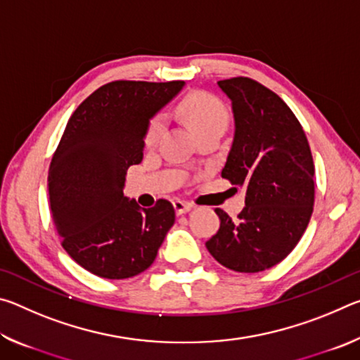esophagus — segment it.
I'll list each match as a JSON object with an SVG mask.
<instances>
[{"label": "esophagus", "mask_w": 360, "mask_h": 360, "mask_svg": "<svg viewBox=\"0 0 360 360\" xmlns=\"http://www.w3.org/2000/svg\"><path fill=\"white\" fill-rule=\"evenodd\" d=\"M173 206H174L176 214H184V212L191 211V210L193 208V205H192V203H188V202H182V200H174V202H173Z\"/></svg>", "instance_id": "obj_1"}]
</instances>
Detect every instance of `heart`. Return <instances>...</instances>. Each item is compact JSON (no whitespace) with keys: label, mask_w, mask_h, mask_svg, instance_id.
Instances as JSON below:
<instances>
[{"label":"heart","mask_w":360,"mask_h":360,"mask_svg":"<svg viewBox=\"0 0 360 360\" xmlns=\"http://www.w3.org/2000/svg\"><path fill=\"white\" fill-rule=\"evenodd\" d=\"M176 112L186 122L198 139L212 135V133H224L229 125V111L224 103L214 95L206 92H192L182 98ZM165 130V122L160 115H154L148 120L143 135V144L146 149H154L160 141Z\"/></svg>","instance_id":"obj_1"}]
</instances>
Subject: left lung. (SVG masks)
<instances>
[{"label":"left lung","mask_w":360,"mask_h":360,"mask_svg":"<svg viewBox=\"0 0 360 360\" xmlns=\"http://www.w3.org/2000/svg\"><path fill=\"white\" fill-rule=\"evenodd\" d=\"M231 100L235 138L222 178L246 191L236 221L221 208V227L206 241L219 264L259 273L284 260L308 227L314 205V163L290 108L265 85L238 76L219 81Z\"/></svg>","instance_id":"1"}]
</instances>
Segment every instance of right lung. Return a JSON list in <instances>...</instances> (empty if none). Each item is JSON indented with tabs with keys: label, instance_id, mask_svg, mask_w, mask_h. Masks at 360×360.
I'll list each match as a JSON object with an SVG mask.
<instances>
[{
	"label": "right lung",
	"instance_id": "right-lung-1",
	"mask_svg": "<svg viewBox=\"0 0 360 360\" xmlns=\"http://www.w3.org/2000/svg\"><path fill=\"white\" fill-rule=\"evenodd\" d=\"M184 82L112 81L89 95L66 124L49 167L51 212L62 246L85 270L125 279L148 270L174 208H139L124 197L127 169L143 160L148 120Z\"/></svg>",
	"mask_w": 360,
	"mask_h": 360
}]
</instances>
